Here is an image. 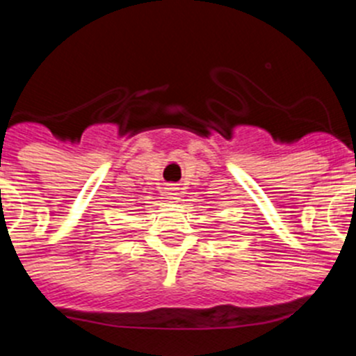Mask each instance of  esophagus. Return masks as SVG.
<instances>
[{"instance_id": "1", "label": "esophagus", "mask_w": 356, "mask_h": 356, "mask_svg": "<svg viewBox=\"0 0 356 356\" xmlns=\"http://www.w3.org/2000/svg\"><path fill=\"white\" fill-rule=\"evenodd\" d=\"M163 195H165V198H168V200H179L181 198V188H179L177 184H167V188L163 189Z\"/></svg>"}]
</instances>
